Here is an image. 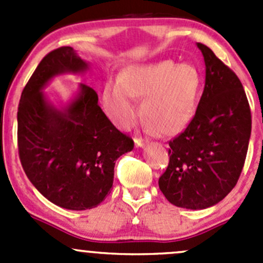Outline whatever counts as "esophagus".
<instances>
[{
	"label": "esophagus",
	"mask_w": 263,
	"mask_h": 263,
	"mask_svg": "<svg viewBox=\"0 0 263 263\" xmlns=\"http://www.w3.org/2000/svg\"><path fill=\"white\" fill-rule=\"evenodd\" d=\"M146 144L147 141H144L142 139H135V145H136V147H144Z\"/></svg>",
	"instance_id": "1"
}]
</instances>
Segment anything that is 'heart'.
I'll return each mask as SVG.
<instances>
[{"instance_id": "obj_1", "label": "heart", "mask_w": 263, "mask_h": 263, "mask_svg": "<svg viewBox=\"0 0 263 263\" xmlns=\"http://www.w3.org/2000/svg\"><path fill=\"white\" fill-rule=\"evenodd\" d=\"M201 78L191 63L159 61L123 68L118 81L103 89L105 113L119 128H128L139 115L136 99L151 131L173 136L184 131L196 113Z\"/></svg>"}]
</instances>
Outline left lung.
<instances>
[{
  "label": "left lung",
  "mask_w": 263,
  "mask_h": 263,
  "mask_svg": "<svg viewBox=\"0 0 263 263\" xmlns=\"http://www.w3.org/2000/svg\"><path fill=\"white\" fill-rule=\"evenodd\" d=\"M205 87L187 128L169 142V165L159 178L166 200L178 208L203 210L234 188L245 165L252 119L238 76L205 44Z\"/></svg>",
  "instance_id": "8db88e82"
}]
</instances>
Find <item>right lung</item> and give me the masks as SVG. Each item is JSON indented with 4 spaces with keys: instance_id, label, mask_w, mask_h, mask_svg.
Segmentation results:
<instances>
[{
    "instance_id": "right-lung-1",
    "label": "right lung",
    "mask_w": 263,
    "mask_h": 263,
    "mask_svg": "<svg viewBox=\"0 0 263 263\" xmlns=\"http://www.w3.org/2000/svg\"><path fill=\"white\" fill-rule=\"evenodd\" d=\"M90 63L72 47L48 53L24 87L17 110L21 165L31 184L54 205L67 210L97 208L109 193L116 160L134 148L98 104L87 85L55 104L44 91L55 78L81 75Z\"/></svg>"
}]
</instances>
